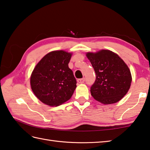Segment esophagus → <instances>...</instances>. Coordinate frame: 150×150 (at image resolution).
<instances>
[{"mask_svg": "<svg viewBox=\"0 0 150 150\" xmlns=\"http://www.w3.org/2000/svg\"><path fill=\"white\" fill-rule=\"evenodd\" d=\"M85 81V79L84 78H82V79H77V82L79 83H83Z\"/></svg>", "mask_w": 150, "mask_h": 150, "instance_id": "34e87169", "label": "esophagus"}]
</instances>
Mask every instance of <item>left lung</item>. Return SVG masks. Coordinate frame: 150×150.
<instances>
[{
  "mask_svg": "<svg viewBox=\"0 0 150 150\" xmlns=\"http://www.w3.org/2000/svg\"><path fill=\"white\" fill-rule=\"evenodd\" d=\"M86 57L96 73V81L90 88L91 95L103 104L119 101L127 93L132 81L126 64L109 50L88 52Z\"/></svg>",
  "mask_w": 150,
  "mask_h": 150,
  "instance_id": "8db88e82",
  "label": "left lung"
}]
</instances>
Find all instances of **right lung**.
Wrapping results in <instances>:
<instances>
[{"mask_svg": "<svg viewBox=\"0 0 150 150\" xmlns=\"http://www.w3.org/2000/svg\"><path fill=\"white\" fill-rule=\"evenodd\" d=\"M71 54L64 51L49 52L38 63L30 77L31 88L40 100L58 106L71 98L77 81L68 64Z\"/></svg>", "mask_w": 150, "mask_h": 150, "instance_id": "obj_1", "label": "right lung"}]
</instances>
